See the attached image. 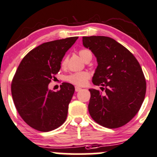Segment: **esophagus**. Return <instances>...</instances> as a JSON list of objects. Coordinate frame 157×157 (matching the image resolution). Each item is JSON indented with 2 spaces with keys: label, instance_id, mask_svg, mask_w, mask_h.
I'll use <instances>...</instances> for the list:
<instances>
[{
  "label": "esophagus",
  "instance_id": "34e87169",
  "mask_svg": "<svg viewBox=\"0 0 157 157\" xmlns=\"http://www.w3.org/2000/svg\"><path fill=\"white\" fill-rule=\"evenodd\" d=\"M81 90V88L79 87V86H75V91L76 92H79Z\"/></svg>",
  "mask_w": 157,
  "mask_h": 157
}]
</instances>
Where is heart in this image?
<instances>
[{
    "label": "heart",
    "mask_w": 157,
    "mask_h": 157,
    "mask_svg": "<svg viewBox=\"0 0 157 157\" xmlns=\"http://www.w3.org/2000/svg\"><path fill=\"white\" fill-rule=\"evenodd\" d=\"M79 55L80 58L84 61L88 56L92 55L91 52L88 49H81L79 51ZM67 63V58L64 57L62 59L61 63V65L62 67H65ZM90 77V74L87 71H80V72L74 73V74H70L67 77V80L69 83H72V84L76 85V86H83L86 84L87 81Z\"/></svg>",
    "instance_id": "1"
}]
</instances>
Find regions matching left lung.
<instances>
[{"instance_id":"left-lung-1","label":"left lung","mask_w":157,"mask_h":157,"mask_svg":"<svg viewBox=\"0 0 157 157\" xmlns=\"http://www.w3.org/2000/svg\"><path fill=\"white\" fill-rule=\"evenodd\" d=\"M83 45L97 61L93 83L105 93L90 89L89 112L100 125L117 128L138 112L146 94V80L140 64L125 47L107 36H84Z\"/></svg>"}]
</instances>
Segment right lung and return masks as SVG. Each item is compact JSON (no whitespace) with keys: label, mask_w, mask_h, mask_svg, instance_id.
<instances>
[{"label":"right lung","mask_w":157,"mask_h":157,"mask_svg":"<svg viewBox=\"0 0 157 157\" xmlns=\"http://www.w3.org/2000/svg\"><path fill=\"white\" fill-rule=\"evenodd\" d=\"M77 39L70 37L39 45L23 58L16 71L11 84L14 105L23 121L37 131L56 129L67 118L74 86L63 83L55 92L49 90L48 84Z\"/></svg>","instance_id":"obj_1"}]
</instances>
